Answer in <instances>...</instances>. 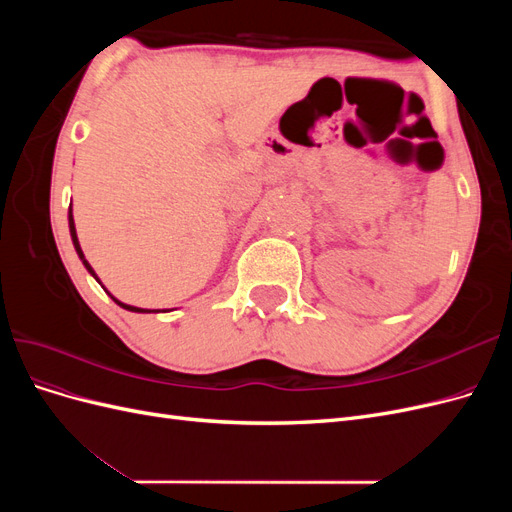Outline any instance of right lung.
Segmentation results:
<instances>
[{
    "mask_svg": "<svg viewBox=\"0 0 512 512\" xmlns=\"http://www.w3.org/2000/svg\"><path fill=\"white\" fill-rule=\"evenodd\" d=\"M68 224H70V237H72V243H74V250H76V254H79V258L83 260V265H85V269L91 273V275H94L96 277V280H98V275H96V271L94 269H91V265H89V262L85 260V254H83V250H81V245H79V237H76V228H74V218H72V207L68 209ZM100 282V280H98ZM104 288V286H102ZM106 290V288H104ZM108 292V290H106ZM108 294H111V292H108ZM111 299L117 303V305H121L123 309H128V312H138V314H149V312H153V309H141V307H134V305H126V303H121V301H117L115 297H113V294H111ZM156 312H158V309H156Z\"/></svg>",
    "mask_w": 512,
    "mask_h": 512,
    "instance_id": "add662e5",
    "label": "right lung"
}]
</instances>
